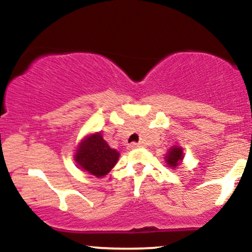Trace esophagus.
<instances>
[{
	"label": "esophagus",
	"instance_id": "34e87169",
	"mask_svg": "<svg viewBox=\"0 0 252 252\" xmlns=\"http://www.w3.org/2000/svg\"><path fill=\"white\" fill-rule=\"evenodd\" d=\"M138 147H141L140 143H130L128 146V149H134V148H138Z\"/></svg>",
	"mask_w": 252,
	"mask_h": 252
}]
</instances>
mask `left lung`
<instances>
[{"label":"left lung","instance_id":"8db88e82","mask_svg":"<svg viewBox=\"0 0 252 252\" xmlns=\"http://www.w3.org/2000/svg\"><path fill=\"white\" fill-rule=\"evenodd\" d=\"M184 158H185L184 150H182L181 147L173 146L172 148H169L168 152L166 153L164 161H166L167 166L170 167V168L175 169L176 167H179V164L182 162Z\"/></svg>","mask_w":252,"mask_h":252}]
</instances>
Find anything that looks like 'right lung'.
Instances as JSON below:
<instances>
[{
  "label": "right lung",
  "mask_w": 252,
  "mask_h": 252,
  "mask_svg": "<svg viewBox=\"0 0 252 252\" xmlns=\"http://www.w3.org/2000/svg\"><path fill=\"white\" fill-rule=\"evenodd\" d=\"M120 153L112 149L100 132H94L83 138L74 153L78 168L89 174L103 178L115 167Z\"/></svg>",
  "instance_id": "1"
}]
</instances>
